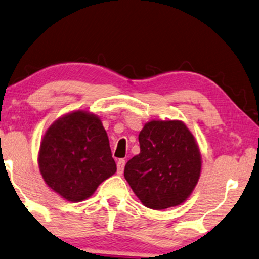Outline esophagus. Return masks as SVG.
<instances>
[{
    "label": "esophagus",
    "mask_w": 259,
    "mask_h": 259,
    "mask_svg": "<svg viewBox=\"0 0 259 259\" xmlns=\"http://www.w3.org/2000/svg\"><path fill=\"white\" fill-rule=\"evenodd\" d=\"M125 160L123 159H120V160H118V162H117V171H118V174H122L123 173V168H125Z\"/></svg>",
    "instance_id": "34e87169"
}]
</instances>
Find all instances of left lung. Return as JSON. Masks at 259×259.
<instances>
[{
  "label": "left lung",
  "mask_w": 259,
  "mask_h": 259,
  "mask_svg": "<svg viewBox=\"0 0 259 259\" xmlns=\"http://www.w3.org/2000/svg\"><path fill=\"white\" fill-rule=\"evenodd\" d=\"M140 153L125 166V179L142 204L154 210L185 202L201 173L192 132L179 120H153L139 134Z\"/></svg>",
  "instance_id": "left-lung-1"
}]
</instances>
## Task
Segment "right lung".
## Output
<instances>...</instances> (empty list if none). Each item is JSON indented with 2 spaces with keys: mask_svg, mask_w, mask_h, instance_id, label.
I'll return each mask as SVG.
<instances>
[{
  "mask_svg": "<svg viewBox=\"0 0 259 259\" xmlns=\"http://www.w3.org/2000/svg\"><path fill=\"white\" fill-rule=\"evenodd\" d=\"M38 164L47 185L71 202L86 200L117 171L102 121L85 111L67 113L49 127Z\"/></svg>",
  "mask_w": 259,
  "mask_h": 259,
  "instance_id": "add662e5",
  "label": "right lung"
}]
</instances>
